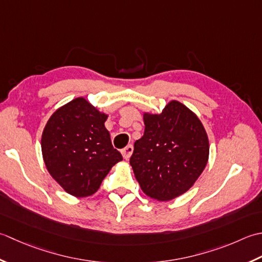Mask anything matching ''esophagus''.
I'll return each instance as SVG.
<instances>
[{
  "mask_svg": "<svg viewBox=\"0 0 262 262\" xmlns=\"http://www.w3.org/2000/svg\"><path fill=\"white\" fill-rule=\"evenodd\" d=\"M121 152H122V155H123V157H124L125 159H129V158L131 157L132 152H133V146H132V145L126 146L124 149H122Z\"/></svg>",
  "mask_w": 262,
  "mask_h": 262,
  "instance_id": "esophagus-1",
  "label": "esophagus"
}]
</instances>
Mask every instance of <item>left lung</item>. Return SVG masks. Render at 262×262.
Returning <instances> with one entry per match:
<instances>
[{
	"label": "left lung",
	"instance_id": "left-lung-1",
	"mask_svg": "<svg viewBox=\"0 0 262 262\" xmlns=\"http://www.w3.org/2000/svg\"><path fill=\"white\" fill-rule=\"evenodd\" d=\"M145 133L135 142L130 165L141 190L172 200L194 184L205 169L209 142L193 112L173 100L161 114H145Z\"/></svg>",
	"mask_w": 262,
	"mask_h": 262
}]
</instances>
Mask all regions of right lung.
<instances>
[{"label":"right lung","mask_w":262,"mask_h":262,"mask_svg":"<svg viewBox=\"0 0 262 262\" xmlns=\"http://www.w3.org/2000/svg\"><path fill=\"white\" fill-rule=\"evenodd\" d=\"M107 115L84 98L58 108L41 136L42 158L52 178L78 198L94 194L114 165L122 161L105 127Z\"/></svg>","instance_id":"add662e5"}]
</instances>
